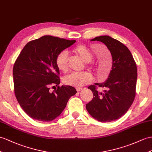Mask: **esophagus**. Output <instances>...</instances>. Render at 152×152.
<instances>
[{
    "mask_svg": "<svg viewBox=\"0 0 152 152\" xmlns=\"http://www.w3.org/2000/svg\"><path fill=\"white\" fill-rule=\"evenodd\" d=\"M76 90H77V91H80V90H83V88H76Z\"/></svg>",
    "mask_w": 152,
    "mask_h": 152,
    "instance_id": "esophagus-1",
    "label": "esophagus"
}]
</instances>
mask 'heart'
Here are the masks:
<instances>
[{
	"label": "heart",
	"mask_w": 152,
	"mask_h": 152,
	"mask_svg": "<svg viewBox=\"0 0 152 152\" xmlns=\"http://www.w3.org/2000/svg\"><path fill=\"white\" fill-rule=\"evenodd\" d=\"M72 52L79 57L84 62L89 63L93 60L94 53L98 52V49L94 48L90 50L84 45H78L73 48ZM68 53L66 51H61L57 54L55 63L59 69L63 72L66 71L68 69ZM91 80L92 75L90 73L87 72H73L64 77L63 82L68 86L79 88L90 83Z\"/></svg>",
	"instance_id": "1"
}]
</instances>
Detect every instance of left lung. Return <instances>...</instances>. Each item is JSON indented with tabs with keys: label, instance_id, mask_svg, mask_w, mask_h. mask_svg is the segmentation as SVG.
I'll use <instances>...</instances> for the list:
<instances>
[{
	"label": "left lung",
	"instance_id": "left-lung-1",
	"mask_svg": "<svg viewBox=\"0 0 152 152\" xmlns=\"http://www.w3.org/2000/svg\"><path fill=\"white\" fill-rule=\"evenodd\" d=\"M91 41L104 43L110 50L113 64L108 79L88 87L94 97L86 106L90 115L102 123L119 119L127 112L135 97L137 69L128 48L108 35L96 37ZM97 86L105 90L99 92Z\"/></svg>",
	"mask_w": 152,
	"mask_h": 152
}]
</instances>
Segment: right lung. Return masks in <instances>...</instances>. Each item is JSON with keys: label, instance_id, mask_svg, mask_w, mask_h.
I'll list each match as a JSON object with an SVG mask.
<instances>
[{"label": "right lung", "instance_id": "add662e5", "mask_svg": "<svg viewBox=\"0 0 152 152\" xmlns=\"http://www.w3.org/2000/svg\"><path fill=\"white\" fill-rule=\"evenodd\" d=\"M75 42L42 36L27 43L15 62V94L21 108L32 119L54 120L63 112L69 98L76 94L75 88L71 86L50 91L51 85L60 84L59 69L55 63L57 54Z\"/></svg>", "mask_w": 152, "mask_h": 152}]
</instances>
